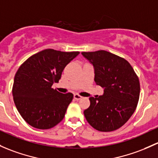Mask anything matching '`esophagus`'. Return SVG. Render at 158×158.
Listing matches in <instances>:
<instances>
[{"mask_svg":"<svg viewBox=\"0 0 158 158\" xmlns=\"http://www.w3.org/2000/svg\"><path fill=\"white\" fill-rule=\"evenodd\" d=\"M73 97H74V99H75V100H76V101L80 100V99L82 98V96H80V95H79V94H74Z\"/></svg>","mask_w":158,"mask_h":158,"instance_id":"obj_1","label":"esophagus"}]
</instances>
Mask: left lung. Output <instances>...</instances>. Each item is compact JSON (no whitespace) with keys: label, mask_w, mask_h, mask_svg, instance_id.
<instances>
[{"label":"left lung","mask_w":158,"mask_h":158,"mask_svg":"<svg viewBox=\"0 0 158 158\" xmlns=\"http://www.w3.org/2000/svg\"><path fill=\"white\" fill-rule=\"evenodd\" d=\"M94 66V82L104 94L90 97L84 115L94 129L111 132L124 125L135 112L140 94V83L133 68L124 58L108 51L82 52Z\"/></svg>","instance_id":"1"}]
</instances>
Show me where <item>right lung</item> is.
Here are the masks:
<instances>
[{"mask_svg":"<svg viewBox=\"0 0 158 158\" xmlns=\"http://www.w3.org/2000/svg\"><path fill=\"white\" fill-rule=\"evenodd\" d=\"M79 54L45 49L19 66L12 93L16 109L28 124L48 129L64 119L73 94L60 93L52 89V85L59 82L65 66Z\"/></svg>","mask_w":158,"mask_h":158,"instance_id":"1","label":"right lung"}]
</instances>
